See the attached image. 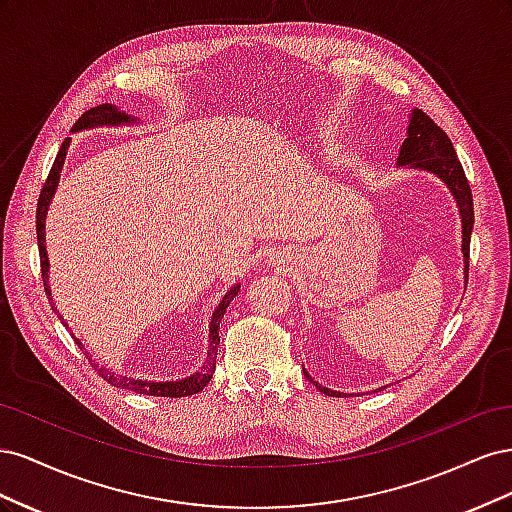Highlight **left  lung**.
I'll return each instance as SVG.
<instances>
[{"label":"left lung","mask_w":512,"mask_h":512,"mask_svg":"<svg viewBox=\"0 0 512 512\" xmlns=\"http://www.w3.org/2000/svg\"><path fill=\"white\" fill-rule=\"evenodd\" d=\"M399 166H412V168H425L429 173H436L448 188H451L453 196L457 198L461 224H463V258H466V284L470 273V235L474 226V203H472V190L470 183L463 173V166L457 158L455 147L446 132L433 121L421 108H416L408 126V138L401 145ZM307 376V371H303ZM309 378V376H307ZM312 380V378H309ZM314 382V380H312ZM316 384V382H314ZM318 386V384H316ZM324 395H342L318 386Z\"/></svg>","instance_id":"left-lung-1"}]
</instances>
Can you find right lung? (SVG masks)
Listing matches in <instances>:
<instances>
[{
  "mask_svg": "<svg viewBox=\"0 0 512 512\" xmlns=\"http://www.w3.org/2000/svg\"><path fill=\"white\" fill-rule=\"evenodd\" d=\"M130 117L126 113L117 111V106L113 104H100L89 108L85 111L76 123L72 126V132H79L85 128H94V126H119V123H128ZM70 145V138H66L64 143H61V149L57 153V158L49 170V177H46L44 185H42V192L38 198V209H36V237H38V252H40V271H42V282H44V292L46 297L51 299V290L49 284H46V271H49V258H46V247H44V218H46V209H49L51 198L55 194L57 188V181H59V173H61V166H64V158H66V149ZM239 294V286L232 288L226 297L222 299V303L215 309V314L211 318V335H209V352H207V363L203 365V369L198 371V374L179 380V382H145V380H134V378H123V376H113V374H106V369H98V365L91 363V367L98 369V374L108 382L117 386V389H128L134 393H141V395H153V397H188L194 393H200L209 384V380L213 378V371H215V361H218V346H220V322L224 318L226 307L230 305V301L235 299ZM53 303V301H51ZM57 312V309H55ZM59 316V314H57ZM59 320H64L59 316ZM76 344L83 350L81 342L76 339ZM87 354V352H85Z\"/></svg>",
  "mask_w": 512,
  "mask_h": 512,
  "instance_id": "obj_1",
  "label": "right lung"
}]
</instances>
